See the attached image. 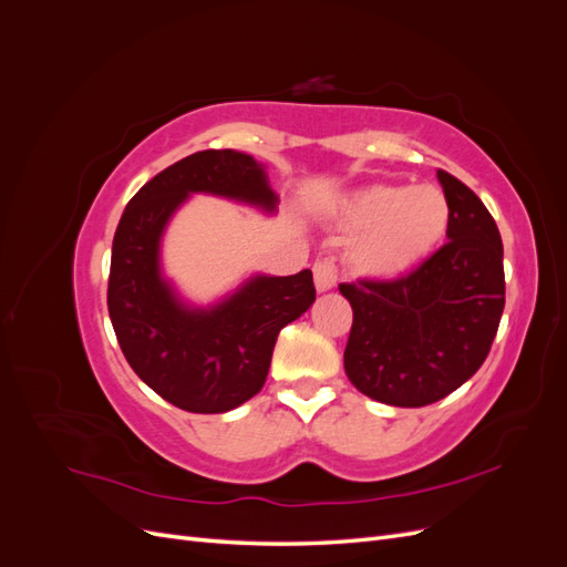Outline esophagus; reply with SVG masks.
Returning a JSON list of instances; mask_svg holds the SVG:
<instances>
[{
  "instance_id": "obj_1",
  "label": "esophagus",
  "mask_w": 567,
  "mask_h": 567,
  "mask_svg": "<svg viewBox=\"0 0 567 567\" xmlns=\"http://www.w3.org/2000/svg\"><path fill=\"white\" fill-rule=\"evenodd\" d=\"M315 286L319 293H326V290H331L338 281V271H336V265L331 260H319L315 262Z\"/></svg>"
}]
</instances>
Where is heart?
Returning <instances> with one entry per match:
<instances>
[{
    "mask_svg": "<svg viewBox=\"0 0 567 567\" xmlns=\"http://www.w3.org/2000/svg\"><path fill=\"white\" fill-rule=\"evenodd\" d=\"M338 225L357 236L348 260L359 277L394 281L437 248L450 225V205L431 184H369L340 205Z\"/></svg>",
    "mask_w": 567,
    "mask_h": 567,
    "instance_id": "heart-1",
    "label": "heart"
}]
</instances>
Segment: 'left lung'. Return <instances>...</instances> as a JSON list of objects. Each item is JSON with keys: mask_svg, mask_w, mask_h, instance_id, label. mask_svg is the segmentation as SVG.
Listing matches in <instances>:
<instances>
[{"mask_svg": "<svg viewBox=\"0 0 567 567\" xmlns=\"http://www.w3.org/2000/svg\"><path fill=\"white\" fill-rule=\"evenodd\" d=\"M450 205L447 238L398 281L340 284L352 305L346 373L367 398L425 406L483 367L504 312V246L471 188L437 169Z\"/></svg>", "mask_w": 567, "mask_h": 567, "instance_id": "8db88e82", "label": "left lung"}]
</instances>
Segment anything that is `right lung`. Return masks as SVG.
I'll return each instance as SVG.
<instances>
[{"instance_id": "1", "label": "right lung", "mask_w": 567, "mask_h": 567, "mask_svg": "<svg viewBox=\"0 0 567 567\" xmlns=\"http://www.w3.org/2000/svg\"><path fill=\"white\" fill-rule=\"evenodd\" d=\"M194 194L277 213L279 194L248 153L198 151L132 196L113 236L109 315L134 373L194 414H225L262 390L279 331L310 310L312 271L250 274L208 305L186 300L163 271L169 219Z\"/></svg>"}]
</instances>
